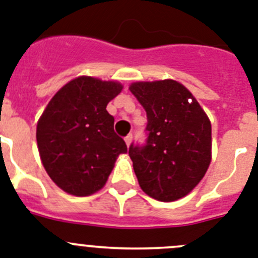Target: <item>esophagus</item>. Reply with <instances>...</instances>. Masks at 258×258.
Wrapping results in <instances>:
<instances>
[{
	"label": "esophagus",
	"mask_w": 258,
	"mask_h": 258,
	"mask_svg": "<svg viewBox=\"0 0 258 258\" xmlns=\"http://www.w3.org/2000/svg\"><path fill=\"white\" fill-rule=\"evenodd\" d=\"M124 142H126L127 147H130V145H131V143H132V135H131V134H130V135H127L126 138H124Z\"/></svg>",
	"instance_id": "1"
}]
</instances>
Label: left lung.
I'll return each mask as SVG.
<instances>
[{
    "label": "left lung",
    "instance_id": "1",
    "mask_svg": "<svg viewBox=\"0 0 258 258\" xmlns=\"http://www.w3.org/2000/svg\"><path fill=\"white\" fill-rule=\"evenodd\" d=\"M130 91L148 119L147 143L128 149L139 184L156 200L182 199L210 165L209 118L191 92L175 80L132 83Z\"/></svg>",
    "mask_w": 258,
    "mask_h": 258
}]
</instances>
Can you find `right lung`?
Listing matches in <instances>:
<instances>
[{"instance_id": "add662e5", "label": "right lung", "mask_w": 258, "mask_h": 258, "mask_svg": "<svg viewBox=\"0 0 258 258\" xmlns=\"http://www.w3.org/2000/svg\"><path fill=\"white\" fill-rule=\"evenodd\" d=\"M122 84L79 76L62 87L40 116L36 140L48 175L74 196L100 191L110 175L116 157L127 145L114 132L107 104Z\"/></svg>"}]
</instances>
